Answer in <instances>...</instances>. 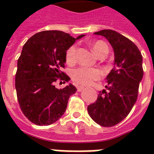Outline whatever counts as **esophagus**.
Wrapping results in <instances>:
<instances>
[{"instance_id": "34e87169", "label": "esophagus", "mask_w": 154, "mask_h": 154, "mask_svg": "<svg viewBox=\"0 0 154 154\" xmlns=\"http://www.w3.org/2000/svg\"><path fill=\"white\" fill-rule=\"evenodd\" d=\"M77 91L78 92H82V90H84L85 88L83 86H77Z\"/></svg>"}]
</instances>
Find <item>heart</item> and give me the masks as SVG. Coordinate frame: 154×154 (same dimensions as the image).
Wrapping results in <instances>:
<instances>
[{"mask_svg": "<svg viewBox=\"0 0 154 154\" xmlns=\"http://www.w3.org/2000/svg\"><path fill=\"white\" fill-rule=\"evenodd\" d=\"M90 46L97 57L105 56L109 52L107 44L103 41L98 40L90 43ZM77 47L75 45L70 46L66 51L65 58L68 64H74L77 60ZM101 76V70L96 68L80 67L74 69L72 72V80L76 83L80 85H89L92 82L99 79Z\"/></svg>", "mask_w": 154, "mask_h": 154, "instance_id": "heart-1", "label": "heart"}]
</instances>
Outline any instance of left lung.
Returning <instances> with one entry per match:
<instances>
[{
	"instance_id": "left-lung-1",
	"label": "left lung",
	"mask_w": 154,
	"mask_h": 154,
	"mask_svg": "<svg viewBox=\"0 0 154 154\" xmlns=\"http://www.w3.org/2000/svg\"><path fill=\"white\" fill-rule=\"evenodd\" d=\"M94 34L105 37L112 45L114 67L106 77L107 90L100 91L87 110L96 123L111 127L124 120L136 102L143 77L142 56L134 42L116 31L103 29Z\"/></svg>"
}]
</instances>
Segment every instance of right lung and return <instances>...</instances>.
Wrapping results in <instances>:
<instances>
[{"instance_id":"1","label":"right lung","mask_w":154,"mask_h":154,"mask_svg":"<svg viewBox=\"0 0 154 154\" xmlns=\"http://www.w3.org/2000/svg\"><path fill=\"white\" fill-rule=\"evenodd\" d=\"M84 36L74 38L62 31L47 30L36 33L24 45L17 60L15 87L20 109L31 122L49 125L65 112L69 98L77 89L69 83L58 89L55 83L70 80L61 71L66 51Z\"/></svg>"}]
</instances>
